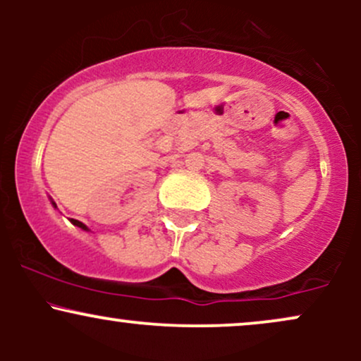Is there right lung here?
I'll use <instances>...</instances> for the list:
<instances>
[{
    "label": "right lung",
    "mask_w": 361,
    "mask_h": 361,
    "mask_svg": "<svg viewBox=\"0 0 361 361\" xmlns=\"http://www.w3.org/2000/svg\"><path fill=\"white\" fill-rule=\"evenodd\" d=\"M54 205H56V204H54ZM71 222L74 224V226H78V227H81V229L88 231V227H86V226H85V224H82V222H80V221H76V219H71Z\"/></svg>",
    "instance_id": "right-lung-1"
}]
</instances>
